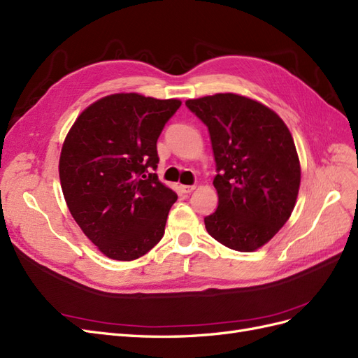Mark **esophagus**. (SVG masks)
Returning <instances> with one entry per match:
<instances>
[{
  "instance_id": "obj_1",
  "label": "esophagus",
  "mask_w": 358,
  "mask_h": 358,
  "mask_svg": "<svg viewBox=\"0 0 358 358\" xmlns=\"http://www.w3.org/2000/svg\"><path fill=\"white\" fill-rule=\"evenodd\" d=\"M180 188H182L183 192H185V194H189V192H192V191L196 189V185H182Z\"/></svg>"
}]
</instances>
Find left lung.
Segmentation results:
<instances>
[{
    "instance_id": "1",
    "label": "left lung",
    "mask_w": 358,
    "mask_h": 358,
    "mask_svg": "<svg viewBox=\"0 0 358 358\" xmlns=\"http://www.w3.org/2000/svg\"><path fill=\"white\" fill-rule=\"evenodd\" d=\"M206 124L214 150L218 208L208 234L236 251L265 245L291 217L301 180L295 143L264 103L235 93L185 102Z\"/></svg>"
}]
</instances>
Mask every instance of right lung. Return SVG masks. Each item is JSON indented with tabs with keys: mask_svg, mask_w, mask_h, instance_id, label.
Masks as SVG:
<instances>
[{
	"mask_svg": "<svg viewBox=\"0 0 358 358\" xmlns=\"http://www.w3.org/2000/svg\"><path fill=\"white\" fill-rule=\"evenodd\" d=\"M180 103L110 94L87 107L66 135L59 164L66 205L110 259H138L164 236L178 196L153 173L157 141Z\"/></svg>",
	"mask_w": 358,
	"mask_h": 358,
	"instance_id": "right-lung-1",
	"label": "right lung"
}]
</instances>
